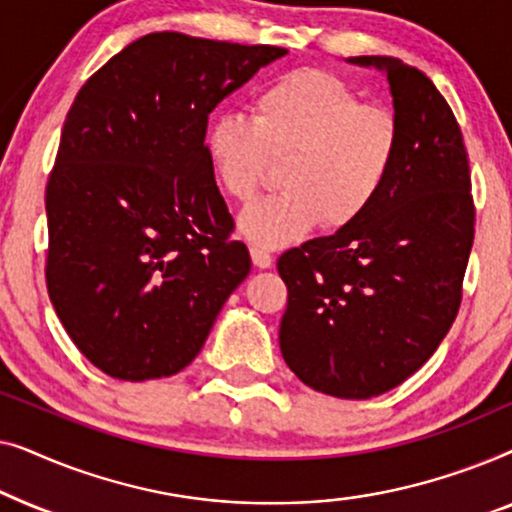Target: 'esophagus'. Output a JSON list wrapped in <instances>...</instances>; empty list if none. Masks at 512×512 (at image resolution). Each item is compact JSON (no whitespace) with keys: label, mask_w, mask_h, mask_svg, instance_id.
Masks as SVG:
<instances>
[{"label":"esophagus","mask_w":512,"mask_h":512,"mask_svg":"<svg viewBox=\"0 0 512 512\" xmlns=\"http://www.w3.org/2000/svg\"><path fill=\"white\" fill-rule=\"evenodd\" d=\"M249 251H251V261H254L256 268H261V270L272 268V256L268 254V251L261 247H251Z\"/></svg>","instance_id":"1"}]
</instances>
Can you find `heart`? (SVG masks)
<instances>
[{
  "label": "heart",
  "mask_w": 512,
  "mask_h": 512,
  "mask_svg": "<svg viewBox=\"0 0 512 512\" xmlns=\"http://www.w3.org/2000/svg\"><path fill=\"white\" fill-rule=\"evenodd\" d=\"M401 125L391 109L361 102L359 93L324 69H298L258 90L251 121L235 111L209 118L202 149L216 186L235 202H251L284 160L282 193L240 216L242 235L277 249L303 240L324 223H359L394 172Z\"/></svg>",
  "instance_id": "1"
}]
</instances>
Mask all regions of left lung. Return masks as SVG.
<instances>
[{
  "label": "left lung",
  "mask_w": 512,
  "mask_h": 512,
  "mask_svg": "<svg viewBox=\"0 0 512 512\" xmlns=\"http://www.w3.org/2000/svg\"><path fill=\"white\" fill-rule=\"evenodd\" d=\"M347 62L387 74L401 146L356 226L279 256L289 289L279 347L307 387L361 401L408 380L450 331L475 209L464 137L429 76L387 55Z\"/></svg>",
  "instance_id": "8db88e82"
}]
</instances>
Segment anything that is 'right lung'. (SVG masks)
Wrapping results in <instances>:
<instances>
[{
    "mask_svg": "<svg viewBox=\"0 0 512 512\" xmlns=\"http://www.w3.org/2000/svg\"><path fill=\"white\" fill-rule=\"evenodd\" d=\"M282 55L153 32L76 95L46 186V284L102 373L144 382L184 370L249 275L202 137L216 104Z\"/></svg>",
    "mask_w": 512,
    "mask_h": 512,
    "instance_id": "obj_1",
    "label": "right lung"
}]
</instances>
